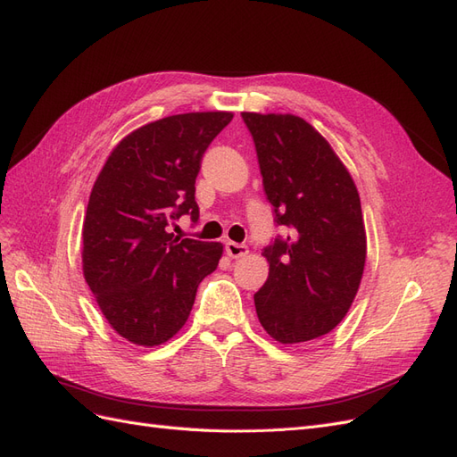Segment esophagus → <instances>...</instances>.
I'll use <instances>...</instances> for the list:
<instances>
[{"instance_id": "esophagus-1", "label": "esophagus", "mask_w": 457, "mask_h": 457, "mask_svg": "<svg viewBox=\"0 0 457 457\" xmlns=\"http://www.w3.org/2000/svg\"><path fill=\"white\" fill-rule=\"evenodd\" d=\"M225 250H227V255L232 257V259H238V257H244L247 255V245L245 244H238V242H227L225 244Z\"/></svg>"}]
</instances>
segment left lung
Masks as SVG:
<instances>
[{"instance_id":"obj_1","label":"left lung","mask_w":457,"mask_h":457,"mask_svg":"<svg viewBox=\"0 0 457 457\" xmlns=\"http://www.w3.org/2000/svg\"><path fill=\"white\" fill-rule=\"evenodd\" d=\"M274 223L287 227L262 255L269 278L253 295L267 334L284 345L334 329L353 305L366 262L362 207L353 177L311 123L242 112Z\"/></svg>"}]
</instances>
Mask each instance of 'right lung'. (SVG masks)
<instances>
[{
	"label": "right lung",
	"instance_id": "obj_1",
	"mask_svg": "<svg viewBox=\"0 0 457 457\" xmlns=\"http://www.w3.org/2000/svg\"><path fill=\"white\" fill-rule=\"evenodd\" d=\"M230 112L162 118L129 133L93 185L84 220V276L121 337L154 347L187 322L196 289L223 255L219 242L179 238L175 220L198 223L196 177Z\"/></svg>",
	"mask_w": 457,
	"mask_h": 457
}]
</instances>
